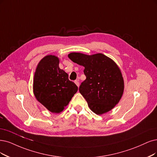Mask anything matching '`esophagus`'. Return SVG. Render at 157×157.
<instances>
[{
	"label": "esophagus",
	"mask_w": 157,
	"mask_h": 157,
	"mask_svg": "<svg viewBox=\"0 0 157 157\" xmlns=\"http://www.w3.org/2000/svg\"><path fill=\"white\" fill-rule=\"evenodd\" d=\"M74 83H75V85H76L78 86H79V80H78V79L75 80V81H74Z\"/></svg>",
	"instance_id": "obj_1"
}]
</instances>
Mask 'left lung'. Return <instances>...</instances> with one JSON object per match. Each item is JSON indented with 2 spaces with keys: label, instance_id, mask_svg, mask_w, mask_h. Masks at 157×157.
I'll list each match as a JSON object with an SVG mask.
<instances>
[{
  "label": "left lung",
  "instance_id": "1",
  "mask_svg": "<svg viewBox=\"0 0 157 157\" xmlns=\"http://www.w3.org/2000/svg\"><path fill=\"white\" fill-rule=\"evenodd\" d=\"M68 57L85 67L86 79L79 90L89 108L96 114L111 110L119 102L124 89L122 75L117 64L102 54L88 56L73 52Z\"/></svg>",
  "mask_w": 157,
  "mask_h": 157
}]
</instances>
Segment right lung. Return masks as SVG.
<instances>
[{"label":"right lung","mask_w":157,"mask_h":157,"mask_svg":"<svg viewBox=\"0 0 157 157\" xmlns=\"http://www.w3.org/2000/svg\"><path fill=\"white\" fill-rule=\"evenodd\" d=\"M55 56L44 57L34 75L33 93L37 100L52 113H59L71 100L78 86L68 79V74L59 67Z\"/></svg>","instance_id":"1"}]
</instances>
